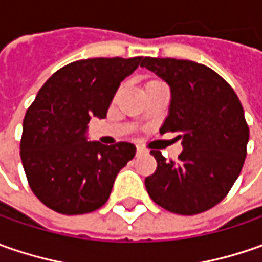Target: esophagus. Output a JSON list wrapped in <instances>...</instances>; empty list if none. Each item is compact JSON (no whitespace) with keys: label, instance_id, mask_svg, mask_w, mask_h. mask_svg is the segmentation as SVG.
<instances>
[{"label":"esophagus","instance_id":"1","mask_svg":"<svg viewBox=\"0 0 262 262\" xmlns=\"http://www.w3.org/2000/svg\"><path fill=\"white\" fill-rule=\"evenodd\" d=\"M144 153H147L146 148H143V147L137 146V155H138V156H140V155H144Z\"/></svg>","mask_w":262,"mask_h":262}]
</instances>
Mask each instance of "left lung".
I'll return each mask as SVG.
<instances>
[{"instance_id":"obj_1","label":"left lung","mask_w":262,"mask_h":262,"mask_svg":"<svg viewBox=\"0 0 262 262\" xmlns=\"http://www.w3.org/2000/svg\"><path fill=\"white\" fill-rule=\"evenodd\" d=\"M170 87L169 114L160 134L178 133L182 153L167 162L151 150L156 172L146 178L150 198L176 214L192 216L219 204L242 170L249 128L236 93L211 68L186 59L141 61Z\"/></svg>"}]
</instances>
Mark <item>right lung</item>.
<instances>
[{"label": "right lung", "instance_id": "add662e5", "mask_svg": "<svg viewBox=\"0 0 262 262\" xmlns=\"http://www.w3.org/2000/svg\"><path fill=\"white\" fill-rule=\"evenodd\" d=\"M143 56L80 59L42 86L23 121L20 156L29 185L46 207L84 214L105 204L116 175L136 156L126 141L87 140L89 121L106 118L121 81Z\"/></svg>", "mask_w": 262, "mask_h": 262}]
</instances>
